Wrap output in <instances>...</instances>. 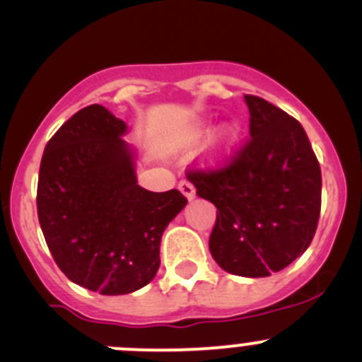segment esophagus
Returning a JSON list of instances; mask_svg holds the SVG:
<instances>
[{"mask_svg":"<svg viewBox=\"0 0 362 362\" xmlns=\"http://www.w3.org/2000/svg\"><path fill=\"white\" fill-rule=\"evenodd\" d=\"M178 189H180V192L184 194L185 198H187L189 202L197 197V189H194V185H192L189 180H182L180 184H178Z\"/></svg>","mask_w":362,"mask_h":362,"instance_id":"1","label":"esophagus"}]
</instances>
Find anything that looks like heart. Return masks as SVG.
<instances>
[{
  "label": "heart",
  "instance_id": "obj_1",
  "mask_svg": "<svg viewBox=\"0 0 362 362\" xmlns=\"http://www.w3.org/2000/svg\"><path fill=\"white\" fill-rule=\"evenodd\" d=\"M212 132V121L204 119L197 123L189 130L187 141L191 144H198L209 137ZM243 141V127L238 121H228L223 123L218 130L212 134V139L205 150V162L209 165H223L227 164L235 153Z\"/></svg>",
  "mask_w": 362,
  "mask_h": 362
}]
</instances>
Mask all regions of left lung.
I'll return each mask as SVG.
<instances>
[{
  "label": "left lung",
  "mask_w": 362,
  "mask_h": 362,
  "mask_svg": "<svg viewBox=\"0 0 362 362\" xmlns=\"http://www.w3.org/2000/svg\"><path fill=\"white\" fill-rule=\"evenodd\" d=\"M245 103L248 144L227 168L187 178L218 209L209 248L219 268L259 279L309 248L322 207V171L298 121L262 98L246 94Z\"/></svg>",
  "instance_id": "1"
}]
</instances>
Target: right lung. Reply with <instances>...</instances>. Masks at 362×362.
<instances>
[{"label":"right lung","instance_id":"1","mask_svg":"<svg viewBox=\"0 0 362 362\" xmlns=\"http://www.w3.org/2000/svg\"><path fill=\"white\" fill-rule=\"evenodd\" d=\"M128 127L103 105L78 110L46 144L37 214L53 259L71 282L128 295L153 280L165 227L187 205L177 189L137 184Z\"/></svg>","mask_w":362,"mask_h":362}]
</instances>
